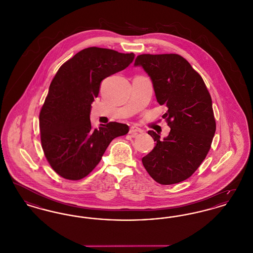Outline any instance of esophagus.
<instances>
[{"instance_id":"esophagus-1","label":"esophagus","mask_w":253,"mask_h":253,"mask_svg":"<svg viewBox=\"0 0 253 253\" xmlns=\"http://www.w3.org/2000/svg\"><path fill=\"white\" fill-rule=\"evenodd\" d=\"M143 131L141 130V129H139V128H137V127H135V126H132L130 128V131H129V133L131 134V136L132 137H135L138 133H140V132H142Z\"/></svg>"}]
</instances>
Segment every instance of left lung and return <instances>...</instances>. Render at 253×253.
<instances>
[{
    "instance_id": "obj_1",
    "label": "left lung",
    "mask_w": 253,
    "mask_h": 253,
    "mask_svg": "<svg viewBox=\"0 0 253 253\" xmlns=\"http://www.w3.org/2000/svg\"><path fill=\"white\" fill-rule=\"evenodd\" d=\"M134 66H141L151 78L157 102L168 108L170 131L156 141L142 163L151 177L162 185L189 178L203 162L211 149L216 124L211 97L201 76L177 54L137 56Z\"/></svg>"
}]
</instances>
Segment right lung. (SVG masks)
<instances>
[{
	"label": "right lung",
	"mask_w": 253,
	"mask_h": 253,
	"mask_svg": "<svg viewBox=\"0 0 253 253\" xmlns=\"http://www.w3.org/2000/svg\"><path fill=\"white\" fill-rule=\"evenodd\" d=\"M134 54L89 47L64 62L49 86L40 113L42 147L50 166L61 177L80 180L99 163L110 142L129 132L126 124L91 125V104L101 82L124 70Z\"/></svg>",
	"instance_id": "1"
}]
</instances>
